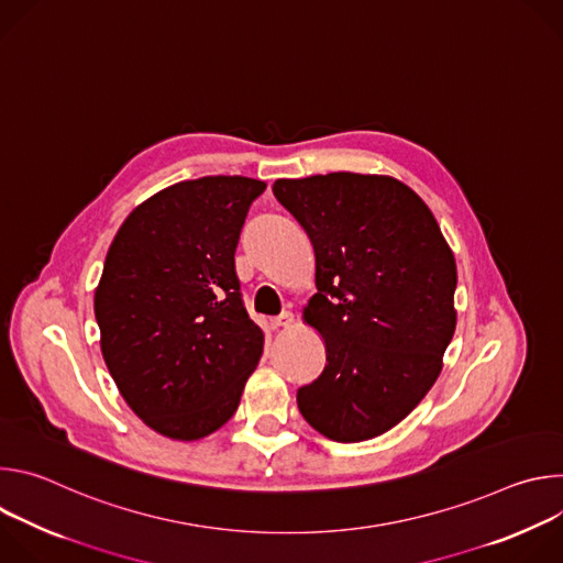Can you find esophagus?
<instances>
[{"label":"esophagus","instance_id":"obj_1","mask_svg":"<svg viewBox=\"0 0 563 563\" xmlns=\"http://www.w3.org/2000/svg\"><path fill=\"white\" fill-rule=\"evenodd\" d=\"M294 323V313L291 311H283L280 316L272 318V328L278 330V328H289Z\"/></svg>","mask_w":563,"mask_h":563}]
</instances>
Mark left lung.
<instances>
[{
	"instance_id": "1",
	"label": "left lung",
	"mask_w": 563,
	"mask_h": 563,
	"mask_svg": "<svg viewBox=\"0 0 563 563\" xmlns=\"http://www.w3.org/2000/svg\"><path fill=\"white\" fill-rule=\"evenodd\" d=\"M276 200L307 231L318 294L305 320L328 365L298 387L305 421L339 443L404 421L441 372L456 313V265L426 202L385 176L276 180Z\"/></svg>"
}]
</instances>
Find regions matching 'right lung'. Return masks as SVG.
<instances>
[{"mask_svg": "<svg viewBox=\"0 0 563 563\" xmlns=\"http://www.w3.org/2000/svg\"><path fill=\"white\" fill-rule=\"evenodd\" d=\"M265 183L207 176L142 202L120 227L96 289L104 363L155 432L202 439L238 410L263 356L235 247Z\"/></svg>", "mask_w": 563, "mask_h": 563, "instance_id": "add662e5", "label": "right lung"}]
</instances>
